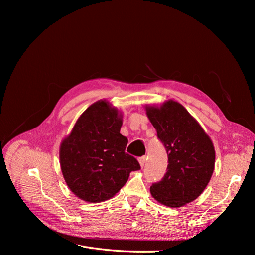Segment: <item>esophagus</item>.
I'll return each mask as SVG.
<instances>
[{
  "mask_svg": "<svg viewBox=\"0 0 255 255\" xmlns=\"http://www.w3.org/2000/svg\"><path fill=\"white\" fill-rule=\"evenodd\" d=\"M138 161H139L140 166L143 168V166H144V164H145V156H141V157H139V158H138Z\"/></svg>",
  "mask_w": 255,
  "mask_h": 255,
  "instance_id": "34e87169",
  "label": "esophagus"
}]
</instances>
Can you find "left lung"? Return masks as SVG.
<instances>
[{
    "instance_id": "8db88e82",
    "label": "left lung",
    "mask_w": 255,
    "mask_h": 255,
    "mask_svg": "<svg viewBox=\"0 0 255 255\" xmlns=\"http://www.w3.org/2000/svg\"><path fill=\"white\" fill-rule=\"evenodd\" d=\"M145 110L168 155L167 172L150 187L153 198L170 207L194 201L202 194L214 171L212 140L185 107L172 100Z\"/></svg>"
}]
</instances>
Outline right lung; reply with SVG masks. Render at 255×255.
<instances>
[{
  "label": "right lung",
  "instance_id": "1",
  "mask_svg": "<svg viewBox=\"0 0 255 255\" xmlns=\"http://www.w3.org/2000/svg\"><path fill=\"white\" fill-rule=\"evenodd\" d=\"M121 115L106 101L90 105L60 144V167L67 185L87 202H102L123 187L138 160L126 152Z\"/></svg>",
  "mask_w": 255,
  "mask_h": 255
}]
</instances>
